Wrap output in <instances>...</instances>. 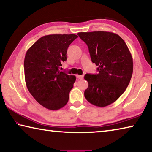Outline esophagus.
<instances>
[{
    "instance_id": "34e87169",
    "label": "esophagus",
    "mask_w": 152,
    "mask_h": 152,
    "mask_svg": "<svg viewBox=\"0 0 152 152\" xmlns=\"http://www.w3.org/2000/svg\"><path fill=\"white\" fill-rule=\"evenodd\" d=\"M76 78L78 79H82L84 78V76L83 75H76Z\"/></svg>"
}]
</instances>
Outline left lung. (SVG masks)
<instances>
[{"label":"left lung","mask_w":152,"mask_h":152,"mask_svg":"<svg viewBox=\"0 0 152 152\" xmlns=\"http://www.w3.org/2000/svg\"><path fill=\"white\" fill-rule=\"evenodd\" d=\"M80 38L88 45L91 60L98 66V74H86L88 86L84 96L99 107L112 104L128 86L133 74V58L121 37L108 31L80 32Z\"/></svg>","instance_id":"obj_1"}]
</instances>
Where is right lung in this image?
<instances>
[{"label":"right lung","mask_w":152,"mask_h":152,"mask_svg":"<svg viewBox=\"0 0 152 152\" xmlns=\"http://www.w3.org/2000/svg\"><path fill=\"white\" fill-rule=\"evenodd\" d=\"M78 37L74 34L43 36L27 51L24 60L28 91L43 107L58 110L67 104L76 76L59 70L67 50Z\"/></svg>","instance_id":"1"}]
</instances>
